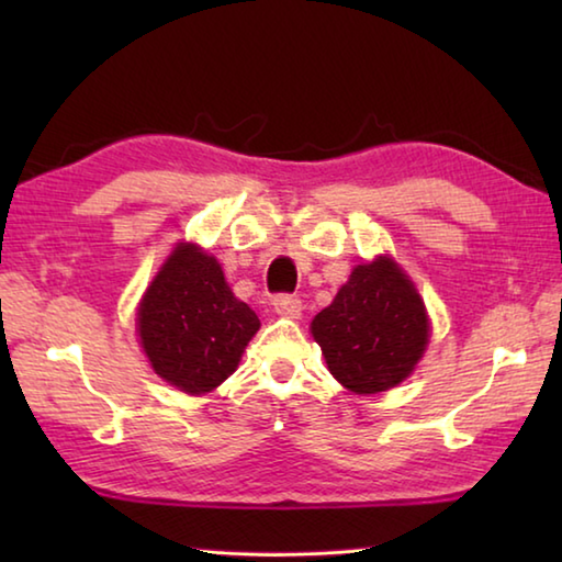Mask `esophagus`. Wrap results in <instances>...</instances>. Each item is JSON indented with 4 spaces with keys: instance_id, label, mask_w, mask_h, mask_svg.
I'll use <instances>...</instances> for the list:
<instances>
[{
    "instance_id": "obj_1",
    "label": "esophagus",
    "mask_w": 562,
    "mask_h": 562,
    "mask_svg": "<svg viewBox=\"0 0 562 562\" xmlns=\"http://www.w3.org/2000/svg\"><path fill=\"white\" fill-rule=\"evenodd\" d=\"M272 304H274V312H278L280 317L297 319L302 315V300L297 297V294H278Z\"/></svg>"
}]
</instances>
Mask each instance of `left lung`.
<instances>
[{"instance_id":"1","label":"left lung","mask_w":562,"mask_h":562,"mask_svg":"<svg viewBox=\"0 0 562 562\" xmlns=\"http://www.w3.org/2000/svg\"><path fill=\"white\" fill-rule=\"evenodd\" d=\"M329 372L357 394H376L412 374L429 319L412 280L389 258L357 265L335 302L312 319Z\"/></svg>"}]
</instances>
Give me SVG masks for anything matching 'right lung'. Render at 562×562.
<instances>
[{"label": "right lung", "mask_w": 562, "mask_h": 562, "mask_svg": "<svg viewBox=\"0 0 562 562\" xmlns=\"http://www.w3.org/2000/svg\"><path fill=\"white\" fill-rule=\"evenodd\" d=\"M260 319L231 292L211 255L178 245L138 307L150 367L188 394H205L237 369Z\"/></svg>", "instance_id": "right-lung-1"}]
</instances>
